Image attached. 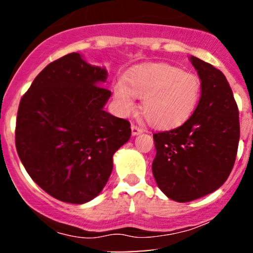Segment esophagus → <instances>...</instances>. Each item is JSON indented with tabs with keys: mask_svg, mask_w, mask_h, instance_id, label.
<instances>
[{
	"mask_svg": "<svg viewBox=\"0 0 253 253\" xmlns=\"http://www.w3.org/2000/svg\"><path fill=\"white\" fill-rule=\"evenodd\" d=\"M130 128H132V135H139V134H141V133H143V128H140V127H138V126H135V125H132V127H130Z\"/></svg>",
	"mask_w": 253,
	"mask_h": 253,
	"instance_id": "34e87169",
	"label": "esophagus"
}]
</instances>
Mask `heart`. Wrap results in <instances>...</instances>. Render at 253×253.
I'll return each instance as SVG.
<instances>
[{
	"label": "heart",
	"mask_w": 253,
	"mask_h": 253,
	"mask_svg": "<svg viewBox=\"0 0 253 253\" xmlns=\"http://www.w3.org/2000/svg\"><path fill=\"white\" fill-rule=\"evenodd\" d=\"M201 80L193 72L169 64H150L129 71L114 86L123 115L134 113V97L143 98L141 110L157 128H175L194 114L201 98Z\"/></svg>",
	"instance_id": "heart-1"
}]
</instances>
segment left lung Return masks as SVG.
<instances>
[{
	"label": "left lung",
	"instance_id": "obj_1",
	"mask_svg": "<svg viewBox=\"0 0 253 253\" xmlns=\"http://www.w3.org/2000/svg\"><path fill=\"white\" fill-rule=\"evenodd\" d=\"M201 80V98L182 126L153 134L157 150L152 172L169 199L189 202L225 183L236 162L239 112L225 75L191 56Z\"/></svg>",
	"mask_w": 253,
	"mask_h": 253
}]
</instances>
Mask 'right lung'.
<instances>
[{"mask_svg": "<svg viewBox=\"0 0 253 253\" xmlns=\"http://www.w3.org/2000/svg\"><path fill=\"white\" fill-rule=\"evenodd\" d=\"M107 70L80 53L48 64L17 110V155L34 182L54 199H95L113 170V155L130 138V125L103 109L112 92Z\"/></svg>", "mask_w": 253, "mask_h": 253, "instance_id": "obj_1", "label": "right lung"}]
</instances>
